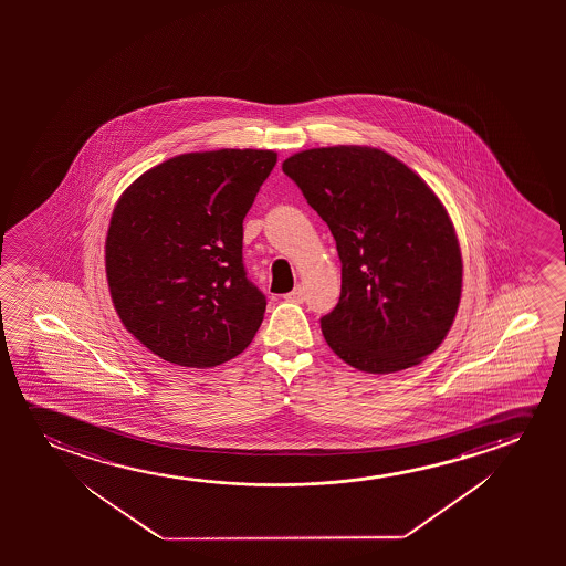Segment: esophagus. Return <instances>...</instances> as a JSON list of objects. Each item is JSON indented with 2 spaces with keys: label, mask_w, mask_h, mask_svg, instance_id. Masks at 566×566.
<instances>
[{
  "label": "esophagus",
  "mask_w": 566,
  "mask_h": 566,
  "mask_svg": "<svg viewBox=\"0 0 566 566\" xmlns=\"http://www.w3.org/2000/svg\"><path fill=\"white\" fill-rule=\"evenodd\" d=\"M286 300L292 303L305 302V290L302 286H295L290 294H286Z\"/></svg>",
  "instance_id": "obj_1"
}]
</instances>
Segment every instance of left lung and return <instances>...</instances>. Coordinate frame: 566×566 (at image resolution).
<instances>
[{
    "instance_id": "8db88e82",
    "label": "left lung",
    "mask_w": 566,
    "mask_h": 566,
    "mask_svg": "<svg viewBox=\"0 0 566 566\" xmlns=\"http://www.w3.org/2000/svg\"><path fill=\"white\" fill-rule=\"evenodd\" d=\"M282 170L340 256V300L321 317L334 354L367 373L402 371L433 354L462 294L457 232L437 195L379 148H311Z\"/></svg>"
}]
</instances>
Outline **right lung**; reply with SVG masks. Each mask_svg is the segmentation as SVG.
Segmentation results:
<instances>
[{"label": "right lung", "mask_w": 566, "mask_h": 566, "mask_svg": "<svg viewBox=\"0 0 566 566\" xmlns=\"http://www.w3.org/2000/svg\"><path fill=\"white\" fill-rule=\"evenodd\" d=\"M276 153L222 148L158 164L125 189L106 238L125 328L170 364L207 369L248 348L266 297L243 266V218Z\"/></svg>", "instance_id": "right-lung-1"}]
</instances>
